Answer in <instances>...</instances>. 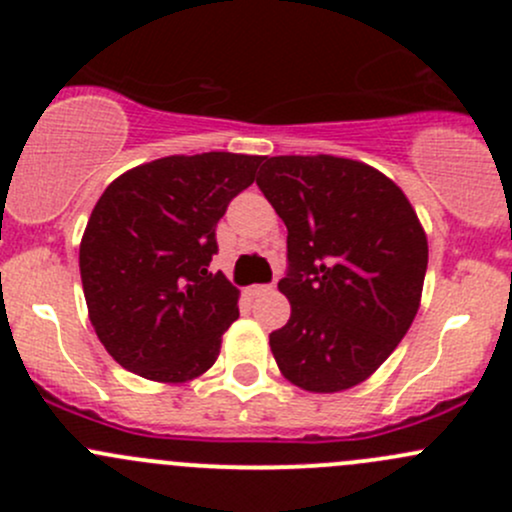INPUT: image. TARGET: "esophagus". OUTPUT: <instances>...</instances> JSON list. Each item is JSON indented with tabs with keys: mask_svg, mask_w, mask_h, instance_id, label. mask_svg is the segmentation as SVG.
Here are the masks:
<instances>
[{
	"mask_svg": "<svg viewBox=\"0 0 512 512\" xmlns=\"http://www.w3.org/2000/svg\"><path fill=\"white\" fill-rule=\"evenodd\" d=\"M270 289L272 287H267V285H252L250 289H247V292H250V297H260V294H267Z\"/></svg>",
	"mask_w": 512,
	"mask_h": 512,
	"instance_id": "1",
	"label": "esophagus"
}]
</instances>
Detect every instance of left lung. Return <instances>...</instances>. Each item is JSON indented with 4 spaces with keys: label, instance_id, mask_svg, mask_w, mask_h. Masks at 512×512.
I'll return each instance as SVG.
<instances>
[{
    "label": "left lung",
    "instance_id": "8db88e82",
    "mask_svg": "<svg viewBox=\"0 0 512 512\" xmlns=\"http://www.w3.org/2000/svg\"><path fill=\"white\" fill-rule=\"evenodd\" d=\"M257 185L287 225L289 322L270 334L282 376L312 394L369 379L421 304L428 240L404 190L339 156H265Z\"/></svg>",
    "mask_w": 512,
    "mask_h": 512
}]
</instances>
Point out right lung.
I'll return each mask as SVG.
<instances>
[{
  "label": "right lung",
  "instance_id": "right-lung-1",
  "mask_svg": "<svg viewBox=\"0 0 512 512\" xmlns=\"http://www.w3.org/2000/svg\"><path fill=\"white\" fill-rule=\"evenodd\" d=\"M265 156H168L118 175L91 210L79 247L89 319L133 374L185 384L215 364L240 317V289L210 272L215 227Z\"/></svg>",
  "mask_w": 512,
  "mask_h": 512
}]
</instances>
